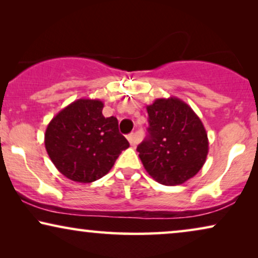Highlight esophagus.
Masks as SVG:
<instances>
[{
    "label": "esophagus",
    "instance_id": "34e87169",
    "mask_svg": "<svg viewBox=\"0 0 258 258\" xmlns=\"http://www.w3.org/2000/svg\"><path fill=\"white\" fill-rule=\"evenodd\" d=\"M126 139H128L130 146H133V147L136 146V144L139 143V139H137L135 134H130V135H128V137H126Z\"/></svg>",
    "mask_w": 258,
    "mask_h": 258
}]
</instances>
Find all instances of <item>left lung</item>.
I'll return each instance as SVG.
<instances>
[{"label": "left lung", "mask_w": 258, "mask_h": 258, "mask_svg": "<svg viewBox=\"0 0 258 258\" xmlns=\"http://www.w3.org/2000/svg\"><path fill=\"white\" fill-rule=\"evenodd\" d=\"M148 136L137 147L148 174L164 185L194 177L206 163L209 141L202 121L177 97L157 98L147 105Z\"/></svg>", "instance_id": "left-lung-1"}]
</instances>
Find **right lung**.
Returning <instances> with one entry per match:
<instances>
[{"label":"right lung","mask_w":258,"mask_h":258,"mask_svg":"<svg viewBox=\"0 0 258 258\" xmlns=\"http://www.w3.org/2000/svg\"><path fill=\"white\" fill-rule=\"evenodd\" d=\"M103 102L80 98L49 122L44 144L50 160L67 178L90 183L107 175L129 142L117 118L104 117Z\"/></svg>","instance_id":"obj_1"}]
</instances>
